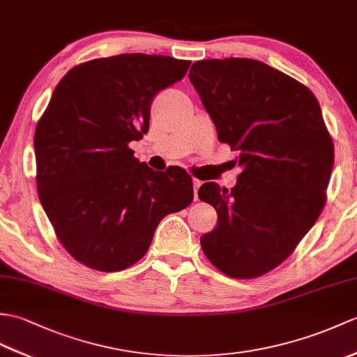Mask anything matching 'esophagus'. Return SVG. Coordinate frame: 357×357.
I'll return each instance as SVG.
<instances>
[{
	"mask_svg": "<svg viewBox=\"0 0 357 357\" xmlns=\"http://www.w3.org/2000/svg\"><path fill=\"white\" fill-rule=\"evenodd\" d=\"M201 185H202V181L193 178V188H195V199H196V201H197V190Z\"/></svg>",
	"mask_w": 357,
	"mask_h": 357,
	"instance_id": "obj_1",
	"label": "esophagus"
}]
</instances>
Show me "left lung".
Segmentation results:
<instances>
[{
    "mask_svg": "<svg viewBox=\"0 0 357 357\" xmlns=\"http://www.w3.org/2000/svg\"><path fill=\"white\" fill-rule=\"evenodd\" d=\"M188 77L242 167L231 190L214 182L199 188L219 219L201 237L202 251L229 277H260L283 263L319 218L333 141L312 91L260 61H199Z\"/></svg>",
    "mask_w": 357,
    "mask_h": 357,
    "instance_id": "8db88e82",
    "label": "left lung"
}]
</instances>
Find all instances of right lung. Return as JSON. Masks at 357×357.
Segmentation results:
<instances>
[{
    "mask_svg": "<svg viewBox=\"0 0 357 357\" xmlns=\"http://www.w3.org/2000/svg\"><path fill=\"white\" fill-rule=\"evenodd\" d=\"M190 63L143 53L102 57L74 66L53 91L35 132L38 195L57 238L88 268L132 266L158 223L193 201L184 169L153 172L128 146L147 134L156 93Z\"/></svg>",
    "mask_w": 357,
    "mask_h": 357,
    "instance_id": "add662e5",
    "label": "right lung"
}]
</instances>
